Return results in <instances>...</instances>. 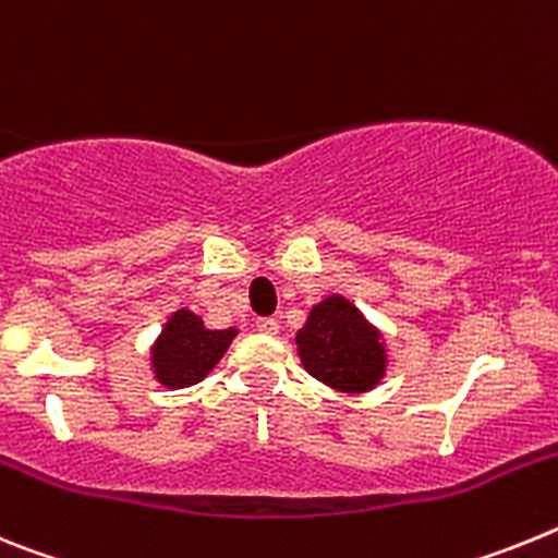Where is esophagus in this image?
<instances>
[{"mask_svg": "<svg viewBox=\"0 0 558 558\" xmlns=\"http://www.w3.org/2000/svg\"><path fill=\"white\" fill-rule=\"evenodd\" d=\"M256 332H263V335H276L279 332V322L276 318H256Z\"/></svg>", "mask_w": 558, "mask_h": 558, "instance_id": "esophagus-1", "label": "esophagus"}]
</instances>
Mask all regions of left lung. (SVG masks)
<instances>
[{
    "instance_id": "obj_1",
    "label": "left lung",
    "mask_w": 558,
    "mask_h": 558,
    "mask_svg": "<svg viewBox=\"0 0 558 558\" xmlns=\"http://www.w3.org/2000/svg\"><path fill=\"white\" fill-rule=\"evenodd\" d=\"M295 343L304 368L338 391H368L386 368L379 335L340 295H332L310 313L307 327L299 329Z\"/></svg>"
}]
</instances>
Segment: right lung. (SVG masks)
<instances>
[{
  "mask_svg": "<svg viewBox=\"0 0 558 558\" xmlns=\"http://www.w3.org/2000/svg\"><path fill=\"white\" fill-rule=\"evenodd\" d=\"M231 338H234V329L211 332L204 327L198 315L179 310L153 349V366H156V374L165 386H195L223 357Z\"/></svg>",
  "mask_w": 558,
  "mask_h": 558,
  "instance_id": "1",
  "label": "right lung"
}]
</instances>
